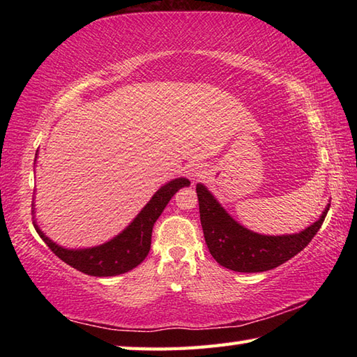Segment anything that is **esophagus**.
<instances>
[{"label": "esophagus", "mask_w": 357, "mask_h": 357, "mask_svg": "<svg viewBox=\"0 0 357 357\" xmlns=\"http://www.w3.org/2000/svg\"><path fill=\"white\" fill-rule=\"evenodd\" d=\"M204 173H206V167L202 164L196 162V164H190L187 167V176L196 181V179H201L204 176Z\"/></svg>", "instance_id": "obj_1"}]
</instances>
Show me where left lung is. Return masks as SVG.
<instances>
[{"label": "left lung", "instance_id": "8db88e82", "mask_svg": "<svg viewBox=\"0 0 357 357\" xmlns=\"http://www.w3.org/2000/svg\"><path fill=\"white\" fill-rule=\"evenodd\" d=\"M196 193L204 238L211 256L222 267L239 273L267 271L291 259L312 242L330 208H325L319 221L298 234L262 236L231 219L202 184L196 185Z\"/></svg>", "mask_w": 357, "mask_h": 357}]
</instances>
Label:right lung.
I'll use <instances>...</instances> for the list:
<instances>
[{
	"label": "right lung",
	"instance_id": "add662e5",
	"mask_svg": "<svg viewBox=\"0 0 357 357\" xmlns=\"http://www.w3.org/2000/svg\"><path fill=\"white\" fill-rule=\"evenodd\" d=\"M188 185H190V181L179 178L159 188L147 206L141 210V213L135 218V221L119 236L95 248L66 250L45 238L36 225L35 229L59 259L81 273L100 278L123 275V273L138 267L146 259L150 252L151 230H153L156 219L161 216L172 196L179 188Z\"/></svg>",
	"mask_w": 357,
	"mask_h": 357
}]
</instances>
